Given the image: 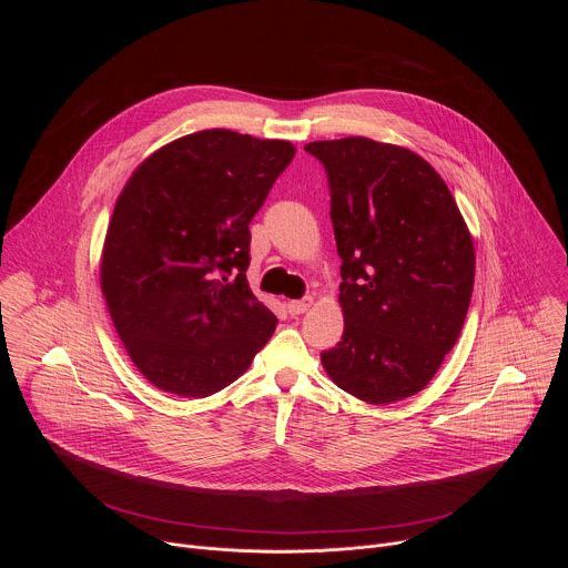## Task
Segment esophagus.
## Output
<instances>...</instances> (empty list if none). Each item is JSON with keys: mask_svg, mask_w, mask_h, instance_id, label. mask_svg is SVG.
Segmentation results:
<instances>
[{"mask_svg": "<svg viewBox=\"0 0 568 568\" xmlns=\"http://www.w3.org/2000/svg\"><path fill=\"white\" fill-rule=\"evenodd\" d=\"M310 305H312V298H310V296H305V298H296V301H287V312H290L292 316H296V314L307 312V310H310Z\"/></svg>", "mask_w": 568, "mask_h": 568, "instance_id": "obj_1", "label": "esophagus"}]
</instances>
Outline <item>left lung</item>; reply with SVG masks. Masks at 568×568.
Listing matches in <instances>:
<instances>
[{
    "instance_id": "8db88e82",
    "label": "left lung",
    "mask_w": 568,
    "mask_h": 568,
    "mask_svg": "<svg viewBox=\"0 0 568 568\" xmlns=\"http://www.w3.org/2000/svg\"><path fill=\"white\" fill-rule=\"evenodd\" d=\"M342 258V342L321 364L346 393L388 404L423 390L454 348L474 287L469 229L432 164L366 136L314 141Z\"/></svg>"
}]
</instances>
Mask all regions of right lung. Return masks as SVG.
Listing matches in <instances>:
<instances>
[{
	"label": "right lung",
	"mask_w": 568,
	"mask_h": 568,
	"mask_svg": "<svg viewBox=\"0 0 568 568\" xmlns=\"http://www.w3.org/2000/svg\"><path fill=\"white\" fill-rule=\"evenodd\" d=\"M294 152L281 139L202 130L154 150L125 182L101 290L132 364L156 388L209 397L274 335L278 318L245 274L250 222Z\"/></svg>",
	"instance_id": "obj_1"
}]
</instances>
